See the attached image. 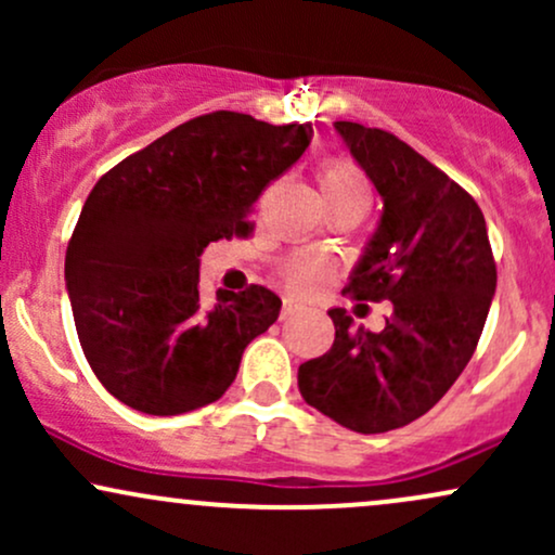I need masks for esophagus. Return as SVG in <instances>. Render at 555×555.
<instances>
[{
  "mask_svg": "<svg viewBox=\"0 0 555 555\" xmlns=\"http://www.w3.org/2000/svg\"><path fill=\"white\" fill-rule=\"evenodd\" d=\"M299 308H302V305H299L295 297H284V302H282V318H289V315H295Z\"/></svg>",
  "mask_w": 555,
  "mask_h": 555,
  "instance_id": "1",
  "label": "esophagus"
}]
</instances>
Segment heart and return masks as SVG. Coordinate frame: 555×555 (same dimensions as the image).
Here are the masks:
<instances>
[{
  "label": "heart",
  "instance_id": "obj_1",
  "mask_svg": "<svg viewBox=\"0 0 555 555\" xmlns=\"http://www.w3.org/2000/svg\"><path fill=\"white\" fill-rule=\"evenodd\" d=\"M321 195L323 203H339V201H362L367 203V182L360 175V169L349 162H331L321 171ZM328 266L315 258H297L286 266L284 276L286 284L295 289H315L328 279Z\"/></svg>",
  "mask_w": 555,
  "mask_h": 555
}]
</instances>
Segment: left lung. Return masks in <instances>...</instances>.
Masks as SVG:
<instances>
[{"label":"left lung","mask_w":555,"mask_h":555,"mask_svg":"<svg viewBox=\"0 0 555 555\" xmlns=\"http://www.w3.org/2000/svg\"><path fill=\"white\" fill-rule=\"evenodd\" d=\"M384 201L349 273L360 302L388 299L384 331L331 308L326 354L299 365L297 386L318 412L354 433H386L438 404L473 358L495 295L486 216L467 190L397 135L334 122Z\"/></svg>","instance_id":"1"}]
</instances>
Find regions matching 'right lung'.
<instances>
[{"label":"right lung","instance_id":"right-lung-1","mask_svg":"<svg viewBox=\"0 0 555 555\" xmlns=\"http://www.w3.org/2000/svg\"><path fill=\"white\" fill-rule=\"evenodd\" d=\"M313 138V125L250 114L190 119L106 171L88 195L65 284L88 365L145 415H182L224 397L245 347L282 299L266 286L201 297V256L245 234V216Z\"/></svg>","mask_w":555,"mask_h":555}]
</instances>
